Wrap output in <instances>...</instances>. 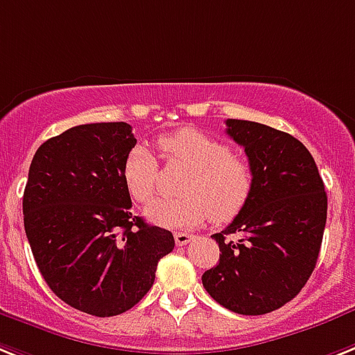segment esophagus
I'll use <instances>...</instances> for the list:
<instances>
[{"mask_svg": "<svg viewBox=\"0 0 355 355\" xmlns=\"http://www.w3.org/2000/svg\"><path fill=\"white\" fill-rule=\"evenodd\" d=\"M191 240H193V234L182 233V231H178V233H175V243H177L178 247L187 245V243L191 242Z\"/></svg>", "mask_w": 355, "mask_h": 355, "instance_id": "34e87169", "label": "esophagus"}]
</instances>
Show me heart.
<instances>
[{"label":"heart","instance_id":"obj_1","mask_svg":"<svg viewBox=\"0 0 355 355\" xmlns=\"http://www.w3.org/2000/svg\"><path fill=\"white\" fill-rule=\"evenodd\" d=\"M168 164H182L189 173L182 178L178 198H157L144 214L160 227H196L205 220L225 223L236 218L254 191V166L233 153L227 142L184 128L157 141ZM122 180L135 202H148L157 191L159 162L146 146L137 144L122 162Z\"/></svg>","mask_w":355,"mask_h":355}]
</instances>
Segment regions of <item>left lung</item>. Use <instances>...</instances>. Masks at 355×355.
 I'll use <instances>...</instances> for the list:
<instances>
[{
    "instance_id": "left-lung-1",
    "label": "left lung",
    "mask_w": 355,
    "mask_h": 355,
    "mask_svg": "<svg viewBox=\"0 0 355 355\" xmlns=\"http://www.w3.org/2000/svg\"><path fill=\"white\" fill-rule=\"evenodd\" d=\"M227 135L254 166L251 200L222 233L220 260L202 274L214 302L243 315L288 303L318 261L327 223V193L311 151L285 132L227 119ZM238 234L236 241L227 236Z\"/></svg>"
}]
</instances>
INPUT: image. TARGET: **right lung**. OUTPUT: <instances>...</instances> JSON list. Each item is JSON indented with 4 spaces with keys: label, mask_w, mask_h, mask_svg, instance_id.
I'll list each match as a JSON object with an SVG mask.
<instances>
[{
    "label": "right lung",
    "mask_w": 355,
    "mask_h": 355,
    "mask_svg": "<svg viewBox=\"0 0 355 355\" xmlns=\"http://www.w3.org/2000/svg\"><path fill=\"white\" fill-rule=\"evenodd\" d=\"M137 144L126 122L70 128L37 148L23 195V220L41 276L62 302L110 318L151 288L168 229L132 214L122 162Z\"/></svg>",
    "instance_id": "add662e5"
}]
</instances>
